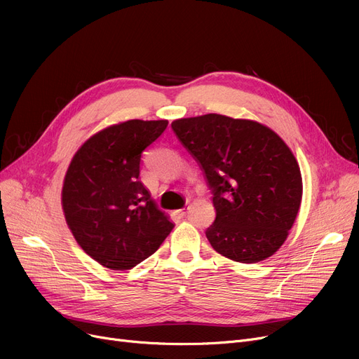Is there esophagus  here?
I'll list each match as a JSON object with an SVG mask.
<instances>
[{
    "mask_svg": "<svg viewBox=\"0 0 359 359\" xmlns=\"http://www.w3.org/2000/svg\"><path fill=\"white\" fill-rule=\"evenodd\" d=\"M187 214V210L186 208H183V210H177V211H175V215H177L179 218H183L184 215Z\"/></svg>",
    "mask_w": 359,
    "mask_h": 359,
    "instance_id": "1",
    "label": "esophagus"
}]
</instances>
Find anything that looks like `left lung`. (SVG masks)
I'll use <instances>...</instances> for the list:
<instances>
[{
  "label": "left lung",
  "instance_id": "1",
  "mask_svg": "<svg viewBox=\"0 0 359 359\" xmlns=\"http://www.w3.org/2000/svg\"><path fill=\"white\" fill-rule=\"evenodd\" d=\"M172 129L212 192L205 231L219 255L241 263L272 256L297 218L303 180L288 145L268 126L217 113L177 119Z\"/></svg>",
  "mask_w": 359,
  "mask_h": 359
}]
</instances>
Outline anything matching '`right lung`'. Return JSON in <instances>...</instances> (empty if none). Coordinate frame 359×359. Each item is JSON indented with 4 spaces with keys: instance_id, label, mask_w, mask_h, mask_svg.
I'll use <instances>...</instances> for the list:
<instances>
[{
    "instance_id": "add662e5",
    "label": "right lung",
    "mask_w": 359,
    "mask_h": 359,
    "mask_svg": "<svg viewBox=\"0 0 359 359\" xmlns=\"http://www.w3.org/2000/svg\"><path fill=\"white\" fill-rule=\"evenodd\" d=\"M167 121L132 119L109 126L75 153L62 187V208L72 236L100 265L125 271L161 246L175 224L140 180L144 149Z\"/></svg>"
}]
</instances>
